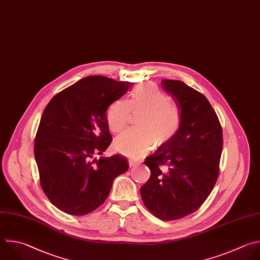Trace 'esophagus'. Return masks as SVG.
<instances>
[{
	"label": "esophagus",
	"mask_w": 260,
	"mask_h": 260,
	"mask_svg": "<svg viewBox=\"0 0 260 260\" xmlns=\"http://www.w3.org/2000/svg\"><path fill=\"white\" fill-rule=\"evenodd\" d=\"M138 164H139V162H138V161H136V160H133V159L128 160V165H129V167L136 166V165H138Z\"/></svg>",
	"instance_id": "obj_1"
}]
</instances>
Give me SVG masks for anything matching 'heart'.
I'll return each instance as SVG.
<instances>
[{
    "label": "heart",
    "mask_w": 260,
    "mask_h": 260,
    "mask_svg": "<svg viewBox=\"0 0 260 260\" xmlns=\"http://www.w3.org/2000/svg\"><path fill=\"white\" fill-rule=\"evenodd\" d=\"M154 83H143L134 90L127 101H115L107 111V123L112 133L121 132L133 114L139 115L137 126L121 133L114 149L128 157H139L152 145L161 146L174 139L182 126L181 109Z\"/></svg>",
    "instance_id": "1"
}]
</instances>
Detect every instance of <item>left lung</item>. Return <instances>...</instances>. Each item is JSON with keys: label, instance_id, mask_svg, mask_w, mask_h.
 <instances>
[{"label": "left lung", "instance_id": "1", "mask_svg": "<svg viewBox=\"0 0 260 260\" xmlns=\"http://www.w3.org/2000/svg\"><path fill=\"white\" fill-rule=\"evenodd\" d=\"M161 85L181 109L182 126L144 161L151 176L140 192L153 215L176 220L198 210L211 193L219 174L222 129L204 95L181 80L162 79Z\"/></svg>", "mask_w": 260, "mask_h": 260}]
</instances>
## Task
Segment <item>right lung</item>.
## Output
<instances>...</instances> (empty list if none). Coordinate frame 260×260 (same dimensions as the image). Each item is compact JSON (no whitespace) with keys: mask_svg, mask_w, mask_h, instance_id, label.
I'll return each instance as SVG.
<instances>
[{"mask_svg":"<svg viewBox=\"0 0 260 260\" xmlns=\"http://www.w3.org/2000/svg\"><path fill=\"white\" fill-rule=\"evenodd\" d=\"M132 82L101 75L84 77L52 98L35 140L41 187L60 210L84 215L107 199L116 177L128 168L116 154L94 159L111 144L106 111Z\"/></svg>","mask_w":260,"mask_h":260,"instance_id":"obj_1","label":"right lung"}]
</instances>
